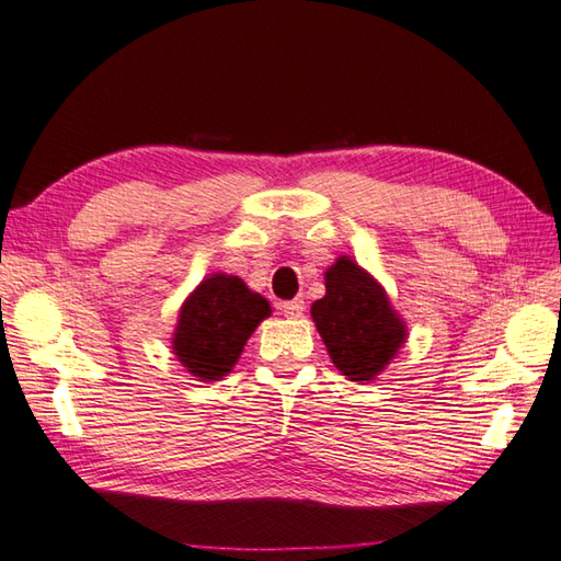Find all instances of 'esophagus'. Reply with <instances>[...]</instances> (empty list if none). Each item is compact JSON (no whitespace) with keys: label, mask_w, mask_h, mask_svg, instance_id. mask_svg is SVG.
Segmentation results:
<instances>
[{"label":"esophagus","mask_w":561,"mask_h":561,"mask_svg":"<svg viewBox=\"0 0 561 561\" xmlns=\"http://www.w3.org/2000/svg\"><path fill=\"white\" fill-rule=\"evenodd\" d=\"M280 312H283L285 317H290V319H297V317H302V312H305V302H302V300H290V302H280Z\"/></svg>","instance_id":"obj_1"}]
</instances>
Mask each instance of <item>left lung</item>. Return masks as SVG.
<instances>
[{"label":"left lung","instance_id":"1","mask_svg":"<svg viewBox=\"0 0 561 561\" xmlns=\"http://www.w3.org/2000/svg\"><path fill=\"white\" fill-rule=\"evenodd\" d=\"M323 280L327 295L312 305V319L331 363L351 381H371L405 343V321L351 256L335 261Z\"/></svg>","mask_w":561,"mask_h":561}]
</instances>
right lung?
Masks as SVG:
<instances>
[{
  "instance_id": "obj_1",
  "label": "right lung",
  "mask_w": 561,
  "mask_h": 561,
  "mask_svg": "<svg viewBox=\"0 0 561 561\" xmlns=\"http://www.w3.org/2000/svg\"><path fill=\"white\" fill-rule=\"evenodd\" d=\"M266 317V297L249 290L238 276L214 273L184 300L172 353L198 381H218L238 363L249 335Z\"/></svg>"
}]
</instances>
